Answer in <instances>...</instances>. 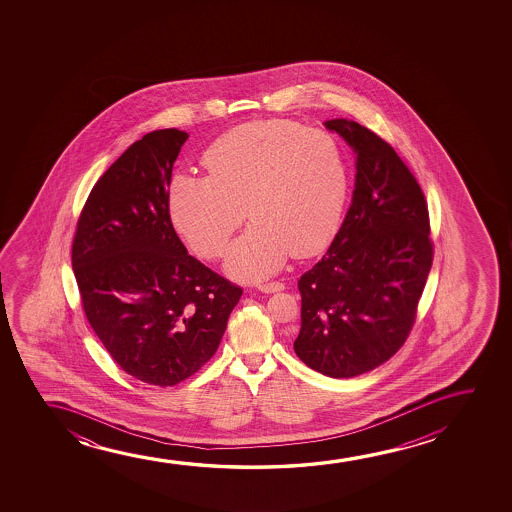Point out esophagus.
I'll use <instances>...</instances> for the list:
<instances>
[{
	"label": "esophagus",
	"instance_id": "1",
	"mask_svg": "<svg viewBox=\"0 0 512 512\" xmlns=\"http://www.w3.org/2000/svg\"><path fill=\"white\" fill-rule=\"evenodd\" d=\"M257 288H259L260 292H264V294H274V292L283 290L285 285L280 283V281H271V283H262V285H259Z\"/></svg>",
	"mask_w": 512,
	"mask_h": 512
}]
</instances>
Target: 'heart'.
Segmentation results:
<instances>
[{
	"mask_svg": "<svg viewBox=\"0 0 512 512\" xmlns=\"http://www.w3.org/2000/svg\"><path fill=\"white\" fill-rule=\"evenodd\" d=\"M203 166L206 178L171 180L169 217L197 255L217 259L245 207L252 225L225 257L234 278L271 276L290 253L313 257L336 236L350 171L339 141L327 131L294 120L248 122L213 141Z\"/></svg>",
	"mask_w": 512,
	"mask_h": 512,
	"instance_id": "b5f03b06",
	"label": "heart"
}]
</instances>
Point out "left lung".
<instances>
[{
  "mask_svg": "<svg viewBox=\"0 0 512 512\" xmlns=\"http://www.w3.org/2000/svg\"><path fill=\"white\" fill-rule=\"evenodd\" d=\"M357 154L353 199L320 262L297 283V357L330 378L372 371L406 343L434 259L421 187L397 152L358 122H325Z\"/></svg>",
  "mask_w": 512,
  "mask_h": 512,
  "instance_id": "1",
  "label": "left lung"
}]
</instances>
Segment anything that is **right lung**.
<instances>
[{
    "label": "right lung",
    "instance_id": "1",
    "mask_svg": "<svg viewBox=\"0 0 512 512\" xmlns=\"http://www.w3.org/2000/svg\"><path fill=\"white\" fill-rule=\"evenodd\" d=\"M189 134L159 129L99 178L78 218L71 264L85 316L133 378L173 386L199 371L224 336L243 288L187 253L168 189Z\"/></svg>",
    "mask_w": 512,
    "mask_h": 512
}]
</instances>
